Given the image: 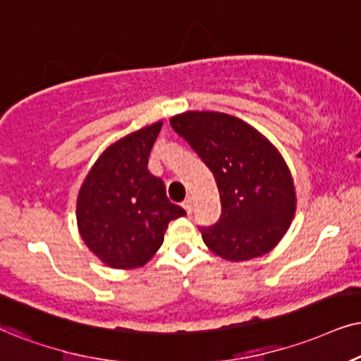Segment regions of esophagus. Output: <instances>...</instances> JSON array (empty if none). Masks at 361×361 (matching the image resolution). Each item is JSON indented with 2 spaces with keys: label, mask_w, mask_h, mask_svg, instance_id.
Listing matches in <instances>:
<instances>
[{
  "label": "esophagus",
  "mask_w": 361,
  "mask_h": 361,
  "mask_svg": "<svg viewBox=\"0 0 361 361\" xmlns=\"http://www.w3.org/2000/svg\"><path fill=\"white\" fill-rule=\"evenodd\" d=\"M183 208H185V212H186V213L191 214V212H193V200H191V198H186L185 202H183Z\"/></svg>",
  "instance_id": "1"
}]
</instances>
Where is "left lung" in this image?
<instances>
[{
    "label": "left lung",
    "mask_w": 361,
    "mask_h": 361,
    "mask_svg": "<svg viewBox=\"0 0 361 361\" xmlns=\"http://www.w3.org/2000/svg\"><path fill=\"white\" fill-rule=\"evenodd\" d=\"M170 125L213 173L220 221L200 228L209 252L246 262L271 252L296 212V188L285 158L257 128L220 111H185Z\"/></svg>",
    "instance_id": "left-lung-1"
}]
</instances>
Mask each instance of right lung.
Here are the masks:
<instances>
[{"label": "right lung", "mask_w": 361, "mask_h": 361, "mask_svg": "<svg viewBox=\"0 0 361 361\" xmlns=\"http://www.w3.org/2000/svg\"><path fill=\"white\" fill-rule=\"evenodd\" d=\"M163 121L123 136L99 154L76 198L81 240L99 262L116 270L147 264L165 240L168 223L185 209L166 196L148 157Z\"/></svg>", "instance_id": "right-lung-1"}]
</instances>
